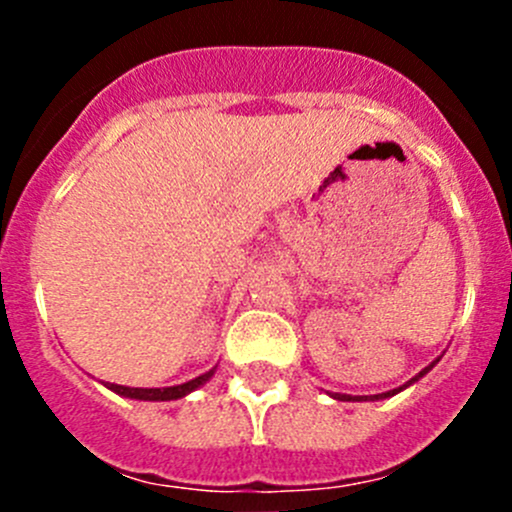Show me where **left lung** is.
<instances>
[{
	"mask_svg": "<svg viewBox=\"0 0 512 512\" xmlns=\"http://www.w3.org/2000/svg\"><path fill=\"white\" fill-rule=\"evenodd\" d=\"M438 364V359L436 361H431V364L426 366V369H421L418 371V374L414 376V379L411 381H406L404 386H399V389H391V391H384V394H374V396H349V394H332V399H337V401H379V399H389V396H394V394H399V391H404L406 386H411V384H416L418 379H421V376H426L428 371L433 369V366Z\"/></svg>",
	"mask_w": 512,
	"mask_h": 512,
	"instance_id": "obj_1",
	"label": "left lung"
}]
</instances>
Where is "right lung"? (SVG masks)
<instances>
[{"label": "right lung", "mask_w": 512, "mask_h": 512, "mask_svg": "<svg viewBox=\"0 0 512 512\" xmlns=\"http://www.w3.org/2000/svg\"><path fill=\"white\" fill-rule=\"evenodd\" d=\"M215 369L218 366H213L210 371H205V374L195 376V379L185 381V384H178V386H165V389H133V386H121V384H103L106 389H111L113 394L118 396H126V399H138V401H175V399H183V396H188L190 391L200 389V386L205 384V381L213 379Z\"/></svg>", "instance_id": "obj_1"}]
</instances>
